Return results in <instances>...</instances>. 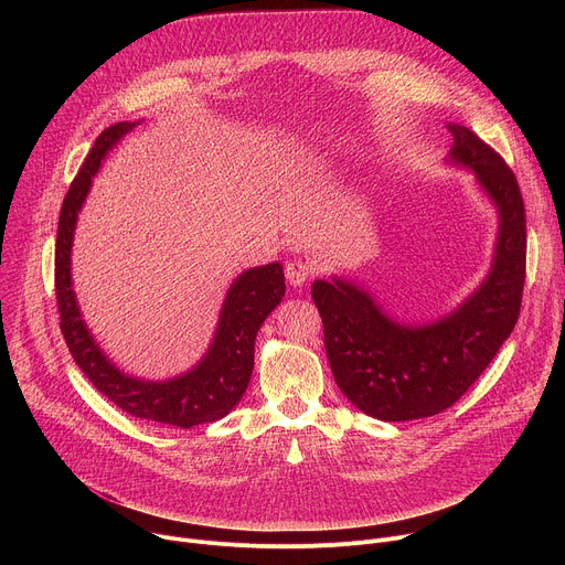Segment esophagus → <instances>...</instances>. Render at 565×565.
I'll return each mask as SVG.
<instances>
[{
	"label": "esophagus",
	"instance_id": "1",
	"mask_svg": "<svg viewBox=\"0 0 565 565\" xmlns=\"http://www.w3.org/2000/svg\"><path fill=\"white\" fill-rule=\"evenodd\" d=\"M310 277H312V268L306 262L295 259L286 264V279L290 286H303Z\"/></svg>",
	"mask_w": 565,
	"mask_h": 565
}]
</instances>
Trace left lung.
Wrapping results in <instances>:
<instances>
[{"instance_id": "obj_1", "label": "left lung", "mask_w": 565, "mask_h": 565, "mask_svg": "<svg viewBox=\"0 0 565 565\" xmlns=\"http://www.w3.org/2000/svg\"><path fill=\"white\" fill-rule=\"evenodd\" d=\"M449 160L469 168L499 210V238L488 279L451 315L425 327H399L355 284L310 288L324 321V347L340 391L386 423L436 416L490 366L514 331L525 284V207L514 172L471 129L449 125Z\"/></svg>"}]
</instances>
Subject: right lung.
I'll return each mask as SVG.
<instances>
[{
	"instance_id": "1",
	"label": "right lung",
	"mask_w": 565,
	"mask_h": 565,
	"mask_svg": "<svg viewBox=\"0 0 565 565\" xmlns=\"http://www.w3.org/2000/svg\"><path fill=\"white\" fill-rule=\"evenodd\" d=\"M134 127L136 122H116L107 127L96 138L64 196L55 241L60 329L75 364L116 407L134 418L190 429L227 416L241 395L246 393L255 366L257 331L286 292L284 268L275 262L250 268L234 279L225 295L218 327L205 358L185 375L166 382H147L129 377L116 369L94 342L83 315H79L71 288V246L77 212L89 194L94 174L107 151Z\"/></svg>"
}]
</instances>
